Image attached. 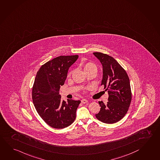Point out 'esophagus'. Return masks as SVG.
<instances>
[{
  "instance_id": "obj_1",
  "label": "esophagus",
  "mask_w": 160,
  "mask_h": 160,
  "mask_svg": "<svg viewBox=\"0 0 160 160\" xmlns=\"http://www.w3.org/2000/svg\"><path fill=\"white\" fill-rule=\"evenodd\" d=\"M82 103H83V104H86V103H87L88 101H87L86 99H82L81 100Z\"/></svg>"
}]
</instances>
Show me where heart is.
<instances>
[{
	"instance_id": "b5f03b06",
	"label": "heart",
	"mask_w": 160,
	"mask_h": 160,
	"mask_svg": "<svg viewBox=\"0 0 160 160\" xmlns=\"http://www.w3.org/2000/svg\"><path fill=\"white\" fill-rule=\"evenodd\" d=\"M83 67L84 72L86 73L87 72H88V71H90L91 70H97V67H96V65L93 63V62H87L84 63L83 65ZM72 71L69 72L68 74V76L70 77V76L72 75Z\"/></svg>"
}]
</instances>
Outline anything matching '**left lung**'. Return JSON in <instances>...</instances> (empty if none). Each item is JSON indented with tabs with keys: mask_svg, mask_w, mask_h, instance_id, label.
<instances>
[{
	"mask_svg": "<svg viewBox=\"0 0 160 160\" xmlns=\"http://www.w3.org/2000/svg\"><path fill=\"white\" fill-rule=\"evenodd\" d=\"M103 68L101 85L109 94L107 104L99 102L101 107L97 119L105 123H114L123 118L127 113L132 99L130 80L125 70L117 61L107 54L93 52Z\"/></svg>",
	"mask_w": 160,
	"mask_h": 160,
	"instance_id": "1",
	"label": "left lung"
}]
</instances>
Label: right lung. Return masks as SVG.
<instances>
[{
  "label": "right lung",
  "instance_id": "right-lung-1",
  "mask_svg": "<svg viewBox=\"0 0 160 160\" xmlns=\"http://www.w3.org/2000/svg\"><path fill=\"white\" fill-rule=\"evenodd\" d=\"M78 55L60 56L42 65L32 88V100L39 116L49 126L64 128L73 123L80 100L61 101L58 94L69 67Z\"/></svg>",
  "mask_w": 160,
  "mask_h": 160
}]
</instances>
